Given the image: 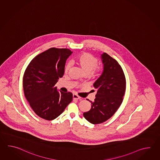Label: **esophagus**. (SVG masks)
I'll return each instance as SVG.
<instances>
[{"mask_svg":"<svg viewBox=\"0 0 160 160\" xmlns=\"http://www.w3.org/2000/svg\"><path fill=\"white\" fill-rule=\"evenodd\" d=\"M72 98H73V99H75V100H78L79 99L81 98V97H79L78 95H77V94H73Z\"/></svg>","mask_w":160,"mask_h":160,"instance_id":"esophagus-1","label":"esophagus"}]
</instances>
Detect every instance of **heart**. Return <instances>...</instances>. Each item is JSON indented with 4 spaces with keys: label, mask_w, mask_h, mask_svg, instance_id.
<instances>
[{
    "label": "heart",
    "mask_w": 160,
    "mask_h": 160,
    "mask_svg": "<svg viewBox=\"0 0 160 160\" xmlns=\"http://www.w3.org/2000/svg\"><path fill=\"white\" fill-rule=\"evenodd\" d=\"M76 64L81 68L84 74H98L99 72L102 70L101 67L98 66V59L89 53L84 52L75 58ZM70 68V64L68 63L66 65L65 68V73H67Z\"/></svg>",
    "instance_id": "b5f03b06"
}]
</instances>
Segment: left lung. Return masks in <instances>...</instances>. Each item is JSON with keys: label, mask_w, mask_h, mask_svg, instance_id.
Here are the masks:
<instances>
[{"label": "left lung", "mask_w": 160, "mask_h": 160, "mask_svg": "<svg viewBox=\"0 0 160 160\" xmlns=\"http://www.w3.org/2000/svg\"><path fill=\"white\" fill-rule=\"evenodd\" d=\"M103 69L94 83L97 89L91 109L83 114L92 124L105 122L119 108L126 89V79L122 68L117 61L105 52L101 55Z\"/></svg>", "instance_id": "1"}]
</instances>
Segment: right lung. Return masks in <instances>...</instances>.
<instances>
[{
  "label": "right lung",
  "instance_id": "right-lung-1",
  "mask_svg": "<svg viewBox=\"0 0 160 160\" xmlns=\"http://www.w3.org/2000/svg\"><path fill=\"white\" fill-rule=\"evenodd\" d=\"M69 49L51 48L32 59L24 72V95L36 114L46 120L61 115L72 100L70 92H59L55 85L65 72Z\"/></svg>",
  "mask_w": 160,
  "mask_h": 160
}]
</instances>
